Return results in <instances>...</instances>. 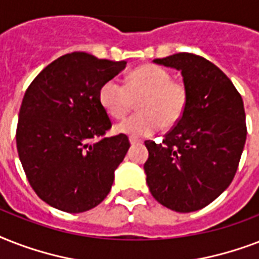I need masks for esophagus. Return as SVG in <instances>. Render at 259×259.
Here are the masks:
<instances>
[{
  "instance_id": "obj_1",
  "label": "esophagus",
  "mask_w": 259,
  "mask_h": 259,
  "mask_svg": "<svg viewBox=\"0 0 259 259\" xmlns=\"http://www.w3.org/2000/svg\"><path fill=\"white\" fill-rule=\"evenodd\" d=\"M141 140H137V138H130V144H132V145H138V144H141Z\"/></svg>"
}]
</instances>
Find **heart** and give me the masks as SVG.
I'll list each match as a JSON object with an SVG mask.
<instances>
[{"mask_svg": "<svg viewBox=\"0 0 259 259\" xmlns=\"http://www.w3.org/2000/svg\"><path fill=\"white\" fill-rule=\"evenodd\" d=\"M140 113L134 114L115 126L118 133L133 138L149 137L173 126L184 115L188 93L183 83L172 80L169 71L156 64L136 68L127 76L126 84L119 79L106 80L99 90V102L113 118H123L138 99Z\"/></svg>", "mask_w": 259, "mask_h": 259, "instance_id": "1", "label": "heart"}]
</instances>
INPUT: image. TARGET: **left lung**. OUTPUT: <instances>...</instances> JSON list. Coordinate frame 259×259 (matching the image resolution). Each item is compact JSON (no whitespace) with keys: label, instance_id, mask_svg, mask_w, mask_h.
<instances>
[{"label":"left lung","instance_id":"left-lung-1","mask_svg":"<svg viewBox=\"0 0 259 259\" xmlns=\"http://www.w3.org/2000/svg\"><path fill=\"white\" fill-rule=\"evenodd\" d=\"M153 63L181 71L188 102L161 144L145 141L146 183L160 204L192 212L215 200L237 173L247 134L243 101L223 71L201 56L181 52Z\"/></svg>","mask_w":259,"mask_h":259}]
</instances>
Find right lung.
I'll return each mask as SVG.
<instances>
[{"instance_id": "add662e5", "label": "right lung", "mask_w": 259, "mask_h": 259, "mask_svg": "<svg viewBox=\"0 0 259 259\" xmlns=\"http://www.w3.org/2000/svg\"><path fill=\"white\" fill-rule=\"evenodd\" d=\"M125 67V60L72 52L47 66L25 91L16 132L18 157L47 204L79 213L109 195L130 142L125 134L105 137L111 121L99 90Z\"/></svg>"}]
</instances>
